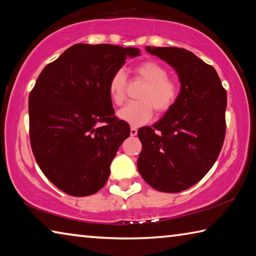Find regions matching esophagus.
I'll list each match as a JSON object with an SVG mask.
<instances>
[{"label": "esophagus", "mask_w": 256, "mask_h": 256, "mask_svg": "<svg viewBox=\"0 0 256 256\" xmlns=\"http://www.w3.org/2000/svg\"><path fill=\"white\" fill-rule=\"evenodd\" d=\"M130 134H131V136H136L138 134V130L136 128H131V130H130Z\"/></svg>", "instance_id": "obj_1"}]
</instances>
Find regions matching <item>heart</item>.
I'll return each instance as SVG.
<instances>
[{
    "label": "heart",
    "mask_w": 256,
    "mask_h": 256,
    "mask_svg": "<svg viewBox=\"0 0 256 256\" xmlns=\"http://www.w3.org/2000/svg\"><path fill=\"white\" fill-rule=\"evenodd\" d=\"M138 79L146 86L138 94V102L128 104L118 112V118L133 126L148 123L154 118V108L158 114H164L175 105L180 90L174 81L168 79L170 72L154 60H144L134 68ZM128 76L124 70H118L108 82V96L116 106L123 105L126 99Z\"/></svg>",
    "instance_id": "heart-1"
}]
</instances>
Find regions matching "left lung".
I'll use <instances>...</instances> for the list:
<instances>
[{
	"label": "left lung",
	"mask_w": 256,
	"mask_h": 256,
	"mask_svg": "<svg viewBox=\"0 0 256 256\" xmlns=\"http://www.w3.org/2000/svg\"><path fill=\"white\" fill-rule=\"evenodd\" d=\"M175 68L180 92L174 106L152 125L138 128V170L146 183L166 193L196 184L214 166L226 134L227 92L218 73L192 52L146 46Z\"/></svg>",
	"instance_id": "obj_1"
}]
</instances>
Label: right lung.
<instances>
[{
  "mask_svg": "<svg viewBox=\"0 0 256 256\" xmlns=\"http://www.w3.org/2000/svg\"><path fill=\"white\" fill-rule=\"evenodd\" d=\"M140 50L76 44L44 68L29 94L30 144L38 166L60 190L86 196L106 184L130 136L114 116L108 82Z\"/></svg>",
  "mask_w": 256,
  "mask_h": 256,
  "instance_id": "obj_1",
  "label": "right lung"
}]
</instances>
